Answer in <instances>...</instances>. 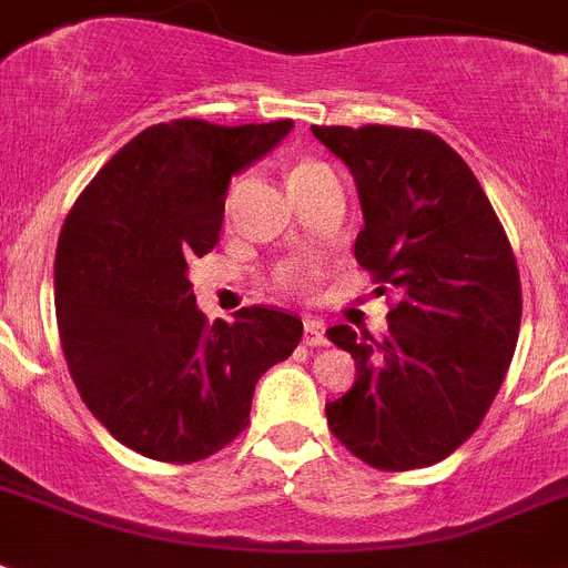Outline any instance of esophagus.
Listing matches in <instances>:
<instances>
[{"label": "esophagus", "instance_id": "obj_1", "mask_svg": "<svg viewBox=\"0 0 568 568\" xmlns=\"http://www.w3.org/2000/svg\"><path fill=\"white\" fill-rule=\"evenodd\" d=\"M303 344H306V347H324V326L317 324V321H306V324H303Z\"/></svg>", "mask_w": 568, "mask_h": 568}]
</instances>
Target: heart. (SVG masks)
Masks as SVG:
<instances>
[{"mask_svg": "<svg viewBox=\"0 0 568 568\" xmlns=\"http://www.w3.org/2000/svg\"><path fill=\"white\" fill-rule=\"evenodd\" d=\"M321 172H326L324 163L317 160H297L288 172V183H303V180L317 178ZM276 285L285 288V292H297L306 285V268H297V265H285V268L276 271Z\"/></svg>", "mask_w": 568, "mask_h": 568, "instance_id": "heart-1", "label": "heart"}]
</instances>
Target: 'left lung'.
Wrapping results in <instances>:
<instances>
[{
  "label": "left lung",
  "instance_id": "left-lung-1",
  "mask_svg": "<svg viewBox=\"0 0 568 568\" xmlns=\"http://www.w3.org/2000/svg\"><path fill=\"white\" fill-rule=\"evenodd\" d=\"M312 133L356 178L358 265L376 292L399 294L385 341L326 329L358 373L326 403V423L371 467H432L481 426L514 358L523 321L514 247L476 174L435 133L394 124H312Z\"/></svg>",
  "mask_w": 568,
  "mask_h": 568
}]
</instances>
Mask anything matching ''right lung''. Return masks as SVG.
<instances>
[{"label": "right lung", "mask_w": 568, "mask_h": 568, "mask_svg": "<svg viewBox=\"0 0 568 568\" xmlns=\"http://www.w3.org/2000/svg\"><path fill=\"white\" fill-rule=\"evenodd\" d=\"M292 124H151L63 221L54 312L67 367L92 417L145 458L195 464L233 444L260 376L303 338V321L274 306L210 324L186 276L219 244L230 178Z\"/></svg>", "instance_id": "obj_1"}]
</instances>
